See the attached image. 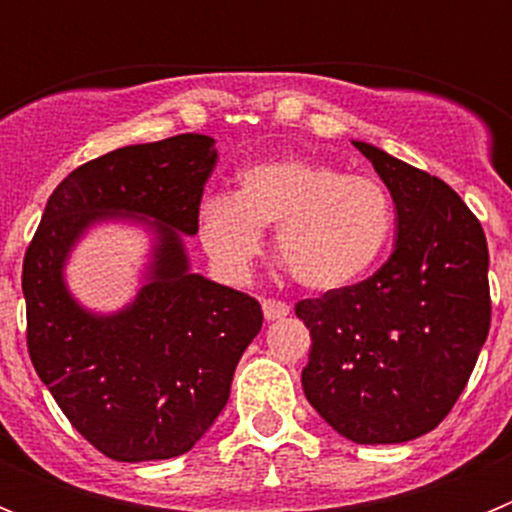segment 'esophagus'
Instances as JSON below:
<instances>
[{"instance_id":"1","label":"esophagus","mask_w":512,"mask_h":512,"mask_svg":"<svg viewBox=\"0 0 512 512\" xmlns=\"http://www.w3.org/2000/svg\"><path fill=\"white\" fill-rule=\"evenodd\" d=\"M261 307H264L266 320H279V318H287L289 315V305L282 300H264L261 302Z\"/></svg>"}]
</instances>
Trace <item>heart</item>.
<instances>
[{"mask_svg": "<svg viewBox=\"0 0 512 512\" xmlns=\"http://www.w3.org/2000/svg\"><path fill=\"white\" fill-rule=\"evenodd\" d=\"M395 202L379 179L343 174L312 158H274L235 176V192L200 205V238L212 264L246 279L264 248V228L297 282L333 292L377 266L395 235Z\"/></svg>", "mask_w": 512, "mask_h": 512, "instance_id": "obj_1", "label": "heart"}]
</instances>
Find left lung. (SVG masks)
Segmentation results:
<instances>
[{"label": "left lung", "instance_id": "left-lung-1", "mask_svg": "<svg viewBox=\"0 0 512 512\" xmlns=\"http://www.w3.org/2000/svg\"><path fill=\"white\" fill-rule=\"evenodd\" d=\"M354 146L392 194L395 251L374 277L297 302L312 338L302 390L348 441L405 443L433 431L467 387L490 333V253L449 184Z\"/></svg>", "mask_w": 512, "mask_h": 512}]
</instances>
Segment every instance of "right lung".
<instances>
[{
	"label": "right lung",
	"instance_id": "1",
	"mask_svg": "<svg viewBox=\"0 0 512 512\" xmlns=\"http://www.w3.org/2000/svg\"><path fill=\"white\" fill-rule=\"evenodd\" d=\"M215 164V138L200 133L104 153L53 189L27 246L35 372L76 431L115 461L187 454L225 408L235 366L264 323L259 300L189 266L184 235H197ZM99 222L154 235L139 295L115 313L87 311L65 284L70 251Z\"/></svg>",
	"mask_w": 512,
	"mask_h": 512
}]
</instances>
